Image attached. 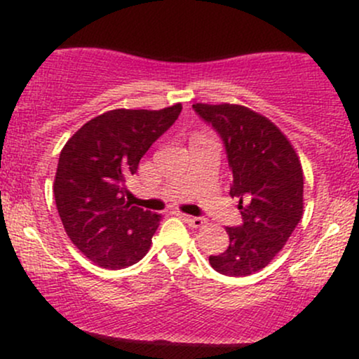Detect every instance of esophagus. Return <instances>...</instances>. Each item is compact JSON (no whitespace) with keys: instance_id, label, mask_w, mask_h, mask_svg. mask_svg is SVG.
<instances>
[{"instance_id":"obj_1","label":"esophagus","mask_w":359,"mask_h":359,"mask_svg":"<svg viewBox=\"0 0 359 359\" xmlns=\"http://www.w3.org/2000/svg\"><path fill=\"white\" fill-rule=\"evenodd\" d=\"M184 221L189 222V226H192V228H203L205 224V217H199V216H185L182 214Z\"/></svg>"}]
</instances>
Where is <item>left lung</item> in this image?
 I'll use <instances>...</instances> for the list:
<instances>
[{"instance_id": "left-lung-1", "label": "left lung", "mask_w": 359, "mask_h": 359, "mask_svg": "<svg viewBox=\"0 0 359 359\" xmlns=\"http://www.w3.org/2000/svg\"><path fill=\"white\" fill-rule=\"evenodd\" d=\"M217 131L231 168L243 222L226 228L229 246L209 263L229 277L265 269L302 219L304 174L294 147L269 118L240 104H192Z\"/></svg>"}]
</instances>
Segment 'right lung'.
<instances>
[{
  "mask_svg": "<svg viewBox=\"0 0 359 359\" xmlns=\"http://www.w3.org/2000/svg\"><path fill=\"white\" fill-rule=\"evenodd\" d=\"M180 111L182 104L108 111L62 148L53 182L57 211L71 241L102 269H126L150 250L160 216L131 205L125 184Z\"/></svg>",
  "mask_w": 359,
  "mask_h": 359,
  "instance_id": "1",
  "label": "right lung"
}]
</instances>
